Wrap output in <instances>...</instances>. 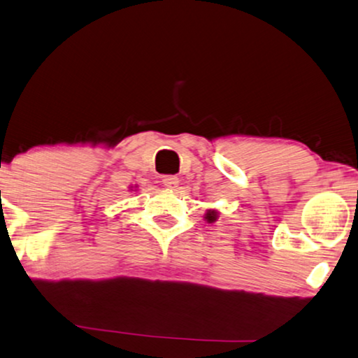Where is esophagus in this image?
Segmentation results:
<instances>
[{
  "label": "esophagus",
  "instance_id": "34e87169",
  "mask_svg": "<svg viewBox=\"0 0 358 358\" xmlns=\"http://www.w3.org/2000/svg\"><path fill=\"white\" fill-rule=\"evenodd\" d=\"M162 182H164L166 188L176 189V188H178V185H180V178H178V176H175V175H165L164 178H162Z\"/></svg>",
  "mask_w": 358,
  "mask_h": 358
}]
</instances>
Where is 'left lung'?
<instances>
[{"label":"left lung","instance_id":"8db88e82","mask_svg":"<svg viewBox=\"0 0 358 358\" xmlns=\"http://www.w3.org/2000/svg\"><path fill=\"white\" fill-rule=\"evenodd\" d=\"M219 217V211L217 209H206V213H204V221L206 222H216Z\"/></svg>","mask_w":358,"mask_h":358}]
</instances>
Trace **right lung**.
<instances>
[{
  "label": "right lung",
  "instance_id": "add662e5",
  "mask_svg": "<svg viewBox=\"0 0 358 358\" xmlns=\"http://www.w3.org/2000/svg\"><path fill=\"white\" fill-rule=\"evenodd\" d=\"M136 188H137V187H136Z\"/></svg>",
  "mask_w": 358,
  "mask_h": 358
}]
</instances>
